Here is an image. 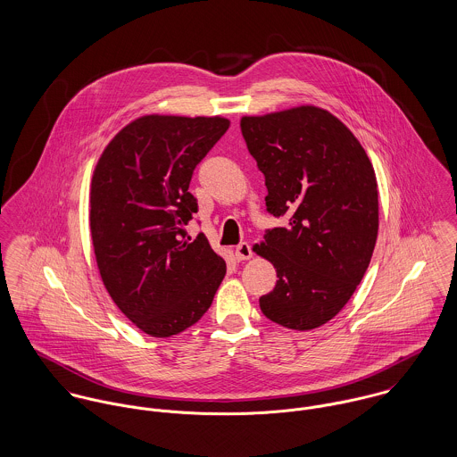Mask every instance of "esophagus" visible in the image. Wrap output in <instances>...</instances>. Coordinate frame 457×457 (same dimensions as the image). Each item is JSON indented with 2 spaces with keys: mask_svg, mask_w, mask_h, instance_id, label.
I'll use <instances>...</instances> for the list:
<instances>
[{
  "mask_svg": "<svg viewBox=\"0 0 457 457\" xmlns=\"http://www.w3.org/2000/svg\"><path fill=\"white\" fill-rule=\"evenodd\" d=\"M235 255H237L238 261H247V259L253 257V249H251V245L247 242H242V244L237 245Z\"/></svg>",
  "mask_w": 457,
  "mask_h": 457,
  "instance_id": "34e87169",
  "label": "esophagus"
}]
</instances>
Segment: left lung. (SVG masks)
Here are the masks:
<instances>
[{"mask_svg":"<svg viewBox=\"0 0 457 457\" xmlns=\"http://www.w3.org/2000/svg\"><path fill=\"white\" fill-rule=\"evenodd\" d=\"M242 135L264 175L266 210L286 228L253 251L277 268L259 298L273 322L298 331L331 320L354 295L378 233L373 166L351 129L317 106L242 117Z\"/></svg>","mask_w":457,"mask_h":457,"instance_id":"obj_1","label":"left lung"}]
</instances>
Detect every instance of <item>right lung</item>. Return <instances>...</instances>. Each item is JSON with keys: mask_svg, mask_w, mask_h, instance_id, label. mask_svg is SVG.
I'll use <instances>...</instances> for the list:
<instances>
[{"mask_svg": "<svg viewBox=\"0 0 457 457\" xmlns=\"http://www.w3.org/2000/svg\"><path fill=\"white\" fill-rule=\"evenodd\" d=\"M224 117L145 115L106 145L91 184V237L103 284L144 333L166 338L196 324L226 275L204 233L195 168L228 131Z\"/></svg>", "mask_w": 457, "mask_h": 457, "instance_id": "right-lung-1", "label": "right lung"}]
</instances>
